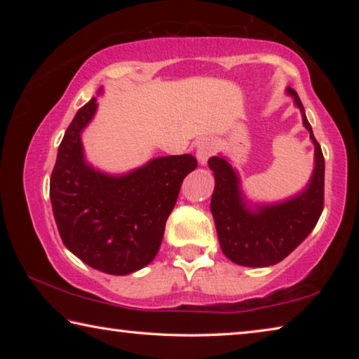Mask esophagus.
Here are the masks:
<instances>
[{
    "label": "esophagus",
    "instance_id": "obj_1",
    "mask_svg": "<svg viewBox=\"0 0 359 359\" xmlns=\"http://www.w3.org/2000/svg\"><path fill=\"white\" fill-rule=\"evenodd\" d=\"M214 154H215V142L212 141V139L205 137V139H203V141L198 142L196 156H198V161L201 163V165H205L209 158Z\"/></svg>",
    "mask_w": 359,
    "mask_h": 359
}]
</instances>
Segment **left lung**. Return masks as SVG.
Wrapping results in <instances>:
<instances>
[{
	"label": "left lung",
	"mask_w": 359,
	"mask_h": 359,
	"mask_svg": "<svg viewBox=\"0 0 359 359\" xmlns=\"http://www.w3.org/2000/svg\"><path fill=\"white\" fill-rule=\"evenodd\" d=\"M296 106L301 109L304 126L315 145V171L307 190L287 203L266 205L258 212L244 208L239 180L226 160L214 156L209 166L215 175L210 210L218 241L226 257L236 264L264 267L280 263L315 228L325 208V158L304 114V106L293 88Z\"/></svg>",
	"instance_id": "left-lung-1"
}]
</instances>
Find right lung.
Returning a JSON list of instances; mask_svg holds the SVG:
<instances>
[{
  "label": "right lung",
  "mask_w": 359,
  "mask_h": 359,
  "mask_svg": "<svg viewBox=\"0 0 359 359\" xmlns=\"http://www.w3.org/2000/svg\"><path fill=\"white\" fill-rule=\"evenodd\" d=\"M96 98L79 109L58 147L50 175V201L63 244L83 263L125 276L151 263L182 182L198 168L193 155L151 160L123 177L85 165L81 131L92 120Z\"/></svg>",
  "instance_id": "right-lung-1"
}]
</instances>
